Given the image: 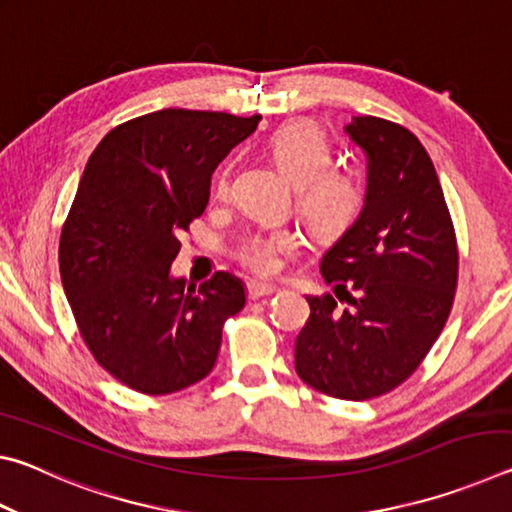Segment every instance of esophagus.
<instances>
[{
	"label": "esophagus",
	"instance_id": "obj_1",
	"mask_svg": "<svg viewBox=\"0 0 512 512\" xmlns=\"http://www.w3.org/2000/svg\"><path fill=\"white\" fill-rule=\"evenodd\" d=\"M277 291L275 284H266V282H250L248 284V300H259L266 296H273Z\"/></svg>",
	"mask_w": 512,
	"mask_h": 512
}]
</instances>
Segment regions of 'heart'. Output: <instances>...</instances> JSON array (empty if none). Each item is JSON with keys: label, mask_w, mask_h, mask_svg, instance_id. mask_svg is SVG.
<instances>
[{"label": "heart", "mask_w": 512, "mask_h": 512, "mask_svg": "<svg viewBox=\"0 0 512 512\" xmlns=\"http://www.w3.org/2000/svg\"><path fill=\"white\" fill-rule=\"evenodd\" d=\"M268 153L284 176L296 185V207L302 221L320 239L339 237L357 219L363 205V185L357 173L332 164V146L318 126L293 121L268 137ZM230 192V167L214 176V196ZM298 248V237L287 228L259 230L237 250L239 262L257 275H271L284 255Z\"/></svg>", "instance_id": "obj_1"}]
</instances>
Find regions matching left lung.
Returning a JSON list of instances; mask_svg holds the SVG:
<instances>
[{"label":"left lung","instance_id":"8db88e82","mask_svg":"<svg viewBox=\"0 0 512 512\" xmlns=\"http://www.w3.org/2000/svg\"><path fill=\"white\" fill-rule=\"evenodd\" d=\"M345 133L368 158L366 201L320 259L334 295L307 296L296 339L307 386L363 402L409 379L454 305L458 248L429 153L404 126L354 117Z\"/></svg>","mask_w":512,"mask_h":512}]
</instances>
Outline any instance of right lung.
<instances>
[{
    "mask_svg": "<svg viewBox=\"0 0 512 512\" xmlns=\"http://www.w3.org/2000/svg\"><path fill=\"white\" fill-rule=\"evenodd\" d=\"M259 119L149 112L112 128L85 164L60 232V280L92 357L137 393L210 375L223 323L246 305L239 277L219 271L196 291L171 277V262L205 212L216 164Z\"/></svg>",
    "mask_w": 512,
    "mask_h": 512,
    "instance_id": "obj_1",
    "label": "right lung"
}]
</instances>
